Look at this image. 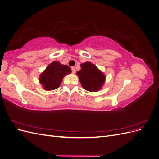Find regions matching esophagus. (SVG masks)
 <instances>
[{
  "label": "esophagus",
  "instance_id": "1",
  "mask_svg": "<svg viewBox=\"0 0 159 159\" xmlns=\"http://www.w3.org/2000/svg\"><path fill=\"white\" fill-rule=\"evenodd\" d=\"M71 71H72V73H73V74L75 73V69L74 67H72V68H71Z\"/></svg>",
  "mask_w": 159,
  "mask_h": 159
}]
</instances>
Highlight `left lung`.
I'll return each instance as SVG.
<instances>
[{"mask_svg":"<svg viewBox=\"0 0 159 159\" xmlns=\"http://www.w3.org/2000/svg\"><path fill=\"white\" fill-rule=\"evenodd\" d=\"M81 70L77 72L82 87L87 91L95 92L102 88L105 76L97 66L89 61L81 64Z\"/></svg>","mask_w":159,"mask_h":159,"instance_id":"1","label":"left lung"}]
</instances>
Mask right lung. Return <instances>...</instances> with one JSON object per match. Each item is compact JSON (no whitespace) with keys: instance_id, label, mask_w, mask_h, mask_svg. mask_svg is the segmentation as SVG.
<instances>
[{"instance_id":"right-lung-1","label":"right lung","mask_w":159,"mask_h":159,"mask_svg":"<svg viewBox=\"0 0 159 159\" xmlns=\"http://www.w3.org/2000/svg\"><path fill=\"white\" fill-rule=\"evenodd\" d=\"M71 71L68 66L62 65L60 61H53L40 74V83L46 90L56 89L60 87L64 77L70 74Z\"/></svg>"}]
</instances>
